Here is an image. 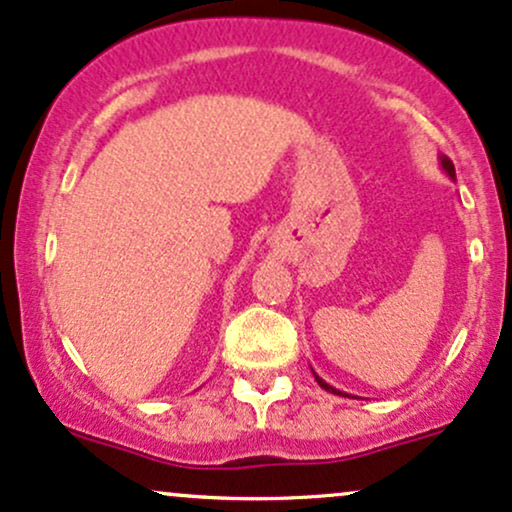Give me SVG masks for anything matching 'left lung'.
I'll list each match as a JSON object with an SVG mask.
<instances>
[{
	"instance_id": "1",
	"label": "left lung",
	"mask_w": 512,
	"mask_h": 512,
	"mask_svg": "<svg viewBox=\"0 0 512 512\" xmlns=\"http://www.w3.org/2000/svg\"><path fill=\"white\" fill-rule=\"evenodd\" d=\"M442 169H445L447 174H450V176H455V164H452L450 159H447V157H442ZM317 382H319V387H324V389H326V392L341 394V392H336V389H333V387H329V384H326L324 380H321V377H317Z\"/></svg>"
}]
</instances>
